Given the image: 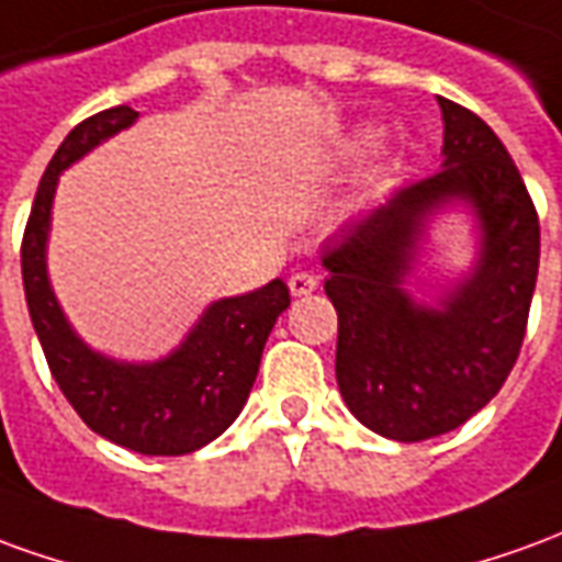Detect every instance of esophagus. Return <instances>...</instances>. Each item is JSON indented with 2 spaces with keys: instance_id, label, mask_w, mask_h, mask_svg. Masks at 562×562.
<instances>
[{
  "instance_id": "esophagus-1",
  "label": "esophagus",
  "mask_w": 562,
  "mask_h": 562,
  "mask_svg": "<svg viewBox=\"0 0 562 562\" xmlns=\"http://www.w3.org/2000/svg\"><path fill=\"white\" fill-rule=\"evenodd\" d=\"M288 284L293 296H308V293H314V290L321 288V278L314 272H293Z\"/></svg>"
}]
</instances>
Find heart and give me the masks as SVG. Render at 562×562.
Here are the masks:
<instances>
[{"label":"heart","instance_id":"1","mask_svg":"<svg viewBox=\"0 0 562 562\" xmlns=\"http://www.w3.org/2000/svg\"><path fill=\"white\" fill-rule=\"evenodd\" d=\"M369 142H372V133H360V135H357V147H366V145H369Z\"/></svg>","mask_w":562,"mask_h":562}]
</instances>
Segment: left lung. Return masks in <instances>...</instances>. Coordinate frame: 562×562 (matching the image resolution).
Masks as SVG:
<instances>
[{"mask_svg": "<svg viewBox=\"0 0 562 562\" xmlns=\"http://www.w3.org/2000/svg\"><path fill=\"white\" fill-rule=\"evenodd\" d=\"M439 109V172L393 190L321 248L341 400L363 427L396 441L451 432L499 393L539 274V214L515 160L479 114L441 97ZM451 201L480 217V260L436 306H420L401 284L428 217Z\"/></svg>", "mask_w": 562, "mask_h": 562, "instance_id": "1", "label": "left lung"}]
</instances>
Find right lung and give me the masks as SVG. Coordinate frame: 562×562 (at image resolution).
I'll list each match as a JSON object with an SVG mask.
<instances>
[{
    "mask_svg": "<svg viewBox=\"0 0 562 562\" xmlns=\"http://www.w3.org/2000/svg\"><path fill=\"white\" fill-rule=\"evenodd\" d=\"M135 117L138 111L117 105L87 117L63 138L35 193L20 269L50 375L83 424L130 451L178 457L217 439L245 408L266 338L290 305V290L274 278L254 293L211 302L181 348L157 363H117L75 336L50 290L45 262L57 178L105 138L133 126Z\"/></svg>",
    "mask_w": 562,
    "mask_h": 562,
    "instance_id": "right-lung-1",
    "label": "right lung"
}]
</instances>
